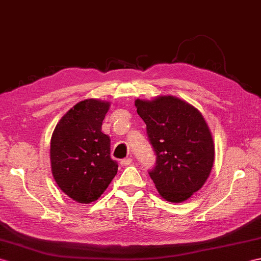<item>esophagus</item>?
Returning <instances> with one entry per match:
<instances>
[{
	"label": "esophagus",
	"instance_id": "esophagus-1",
	"mask_svg": "<svg viewBox=\"0 0 261 261\" xmlns=\"http://www.w3.org/2000/svg\"><path fill=\"white\" fill-rule=\"evenodd\" d=\"M132 163V159L131 158H126V159H122L120 161V165L122 166V167H128V166H130Z\"/></svg>",
	"mask_w": 261,
	"mask_h": 261
}]
</instances>
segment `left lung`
<instances>
[{
	"instance_id": "1",
	"label": "left lung",
	"mask_w": 261,
	"mask_h": 261,
	"mask_svg": "<svg viewBox=\"0 0 261 261\" xmlns=\"http://www.w3.org/2000/svg\"><path fill=\"white\" fill-rule=\"evenodd\" d=\"M137 112L147 124L156 154L149 174L159 195L169 202H184L201 189L215 161L209 126L197 108L173 95L137 99Z\"/></svg>"
}]
</instances>
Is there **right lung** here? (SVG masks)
Wrapping results in <instances>:
<instances>
[{"label":"right lung","instance_id":"1","mask_svg":"<svg viewBox=\"0 0 261 261\" xmlns=\"http://www.w3.org/2000/svg\"><path fill=\"white\" fill-rule=\"evenodd\" d=\"M109 109L108 101H80L60 119L52 133L53 178L79 203L98 200L118 172V163L110 158V138L101 131Z\"/></svg>","mask_w":261,"mask_h":261}]
</instances>
